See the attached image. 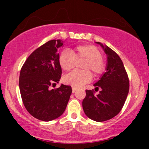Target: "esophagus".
<instances>
[{
    "label": "esophagus",
    "mask_w": 149,
    "mask_h": 149,
    "mask_svg": "<svg viewBox=\"0 0 149 149\" xmlns=\"http://www.w3.org/2000/svg\"><path fill=\"white\" fill-rule=\"evenodd\" d=\"M72 91H73V93H75L76 91V88L74 87H72Z\"/></svg>",
    "instance_id": "esophagus-1"
}]
</instances>
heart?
Segmentation results:
<instances>
[{"mask_svg": "<svg viewBox=\"0 0 149 149\" xmlns=\"http://www.w3.org/2000/svg\"><path fill=\"white\" fill-rule=\"evenodd\" d=\"M76 61L85 60L82 65L84 70H73L64 76L63 81L74 88H80L91 80V73L95 77L101 76L105 71L107 63L100 49L92 45H81L69 51L65 49L60 54L58 62L65 71L71 70Z\"/></svg>", "mask_w": 149, "mask_h": 149, "instance_id": "1", "label": "heart"}]
</instances>
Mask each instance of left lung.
Instances as JSON below:
<instances>
[{"mask_svg":"<svg viewBox=\"0 0 149 149\" xmlns=\"http://www.w3.org/2000/svg\"><path fill=\"white\" fill-rule=\"evenodd\" d=\"M102 46L107 56L106 72L94 86L86 90L82 106L86 115L97 122L112 119L121 111L129 91V79L123 61L118 54L107 46ZM100 89L95 95V91Z\"/></svg>","mask_w":149,"mask_h":149,"instance_id":"obj_1","label":"left lung"}]
</instances>
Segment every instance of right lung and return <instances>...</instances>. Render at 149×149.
Returning a JSON list of instances; mask_svg holds the SVG:
<instances>
[{"label": "right lung", "mask_w": 149, "mask_h": 149, "mask_svg": "<svg viewBox=\"0 0 149 149\" xmlns=\"http://www.w3.org/2000/svg\"><path fill=\"white\" fill-rule=\"evenodd\" d=\"M63 45L52 40L36 49L26 60L19 76V88L29 113L42 121L59 118L64 112L72 93L70 86L61 84L55 89L62 74L58 49Z\"/></svg>", "instance_id": "add662e5"}]
</instances>
